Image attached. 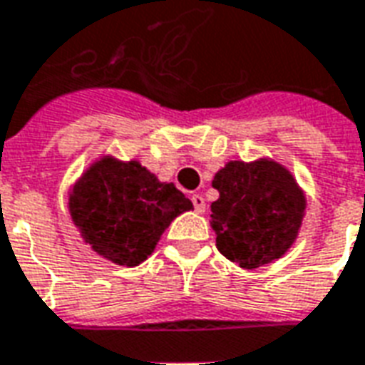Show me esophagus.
<instances>
[{"label":"esophagus","mask_w":365,"mask_h":365,"mask_svg":"<svg viewBox=\"0 0 365 365\" xmlns=\"http://www.w3.org/2000/svg\"><path fill=\"white\" fill-rule=\"evenodd\" d=\"M191 201H193V207H195L197 213H205V199H203L201 193H193V195H191Z\"/></svg>","instance_id":"34e87169"}]
</instances>
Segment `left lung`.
<instances>
[{
    "label": "left lung",
    "mask_w": 365,
    "mask_h": 365,
    "mask_svg": "<svg viewBox=\"0 0 365 365\" xmlns=\"http://www.w3.org/2000/svg\"><path fill=\"white\" fill-rule=\"evenodd\" d=\"M211 227L219 252L254 269L282 258L297 238L305 195L293 175L272 160L229 162L217 172Z\"/></svg>",
    "instance_id": "obj_1"
}]
</instances>
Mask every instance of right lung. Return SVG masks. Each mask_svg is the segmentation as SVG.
I'll use <instances>...</instances> for the list:
<instances>
[{
	"instance_id": "obj_1",
	"label": "right lung",
	"mask_w": 365,
	"mask_h": 365,
	"mask_svg": "<svg viewBox=\"0 0 365 365\" xmlns=\"http://www.w3.org/2000/svg\"><path fill=\"white\" fill-rule=\"evenodd\" d=\"M193 203L162 183L138 162L103 158L70 193V215L83 240L119 266H138L156 248L162 232Z\"/></svg>"
}]
</instances>
